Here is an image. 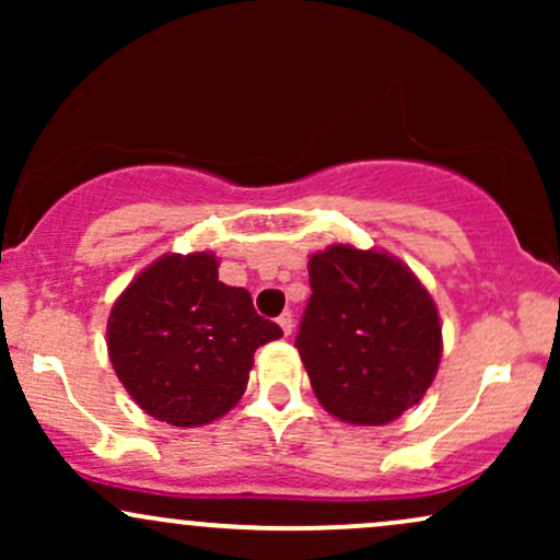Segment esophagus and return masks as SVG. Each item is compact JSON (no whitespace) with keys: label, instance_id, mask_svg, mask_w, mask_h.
<instances>
[{"label":"esophagus","instance_id":"obj_1","mask_svg":"<svg viewBox=\"0 0 560 560\" xmlns=\"http://www.w3.org/2000/svg\"><path fill=\"white\" fill-rule=\"evenodd\" d=\"M279 326H281V331H284L287 334V337H289V334H292V329H294V318H292V313H281V316H279Z\"/></svg>","mask_w":560,"mask_h":560}]
</instances>
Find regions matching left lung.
<instances>
[{
    "label": "left lung",
    "instance_id": "obj_1",
    "mask_svg": "<svg viewBox=\"0 0 560 560\" xmlns=\"http://www.w3.org/2000/svg\"><path fill=\"white\" fill-rule=\"evenodd\" d=\"M307 273L313 294L294 347L318 402L358 427L400 419L440 369L432 294L402 260L350 244L311 255Z\"/></svg>",
    "mask_w": 560,
    "mask_h": 560
}]
</instances>
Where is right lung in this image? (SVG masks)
I'll return each mask as SVG.
<instances>
[{
  "instance_id": "1",
  "label": "right lung",
  "mask_w": 560,
  "mask_h": 560,
  "mask_svg": "<svg viewBox=\"0 0 560 560\" xmlns=\"http://www.w3.org/2000/svg\"><path fill=\"white\" fill-rule=\"evenodd\" d=\"M247 289L218 281L213 253H168L115 300L107 352L133 402L171 427L226 416L247 389L253 355L279 339Z\"/></svg>"
}]
</instances>
